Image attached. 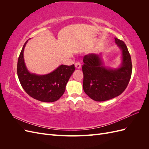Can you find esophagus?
I'll list each match as a JSON object with an SVG mask.
<instances>
[{"mask_svg":"<svg viewBox=\"0 0 149 149\" xmlns=\"http://www.w3.org/2000/svg\"><path fill=\"white\" fill-rule=\"evenodd\" d=\"M75 67L76 68L78 69H79L81 68V63L79 62H76L75 63Z\"/></svg>","mask_w":149,"mask_h":149,"instance_id":"1","label":"esophagus"}]
</instances>
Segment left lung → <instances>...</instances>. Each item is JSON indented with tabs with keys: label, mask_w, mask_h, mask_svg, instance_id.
Returning a JSON list of instances; mask_svg holds the SVG:
<instances>
[{
	"label": "left lung",
	"mask_w": 149,
	"mask_h": 149,
	"mask_svg": "<svg viewBox=\"0 0 149 149\" xmlns=\"http://www.w3.org/2000/svg\"><path fill=\"white\" fill-rule=\"evenodd\" d=\"M122 50L120 68L112 69L103 65L100 56L91 53L83 58V89L96 101H104L119 96L127 88L131 77L132 65L130 53L125 43L115 38Z\"/></svg>",
	"instance_id": "1"
}]
</instances>
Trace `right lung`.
Segmentation results:
<instances>
[{"mask_svg":"<svg viewBox=\"0 0 149 149\" xmlns=\"http://www.w3.org/2000/svg\"><path fill=\"white\" fill-rule=\"evenodd\" d=\"M27 42L22 48L17 62V75L22 88L30 96L40 101L50 102L58 100L65 91L66 85L75 70L74 65H61L45 75L30 73L24 59V50Z\"/></svg>","mask_w":149,"mask_h":149,"instance_id":"obj_1","label":"right lung"}]
</instances>
